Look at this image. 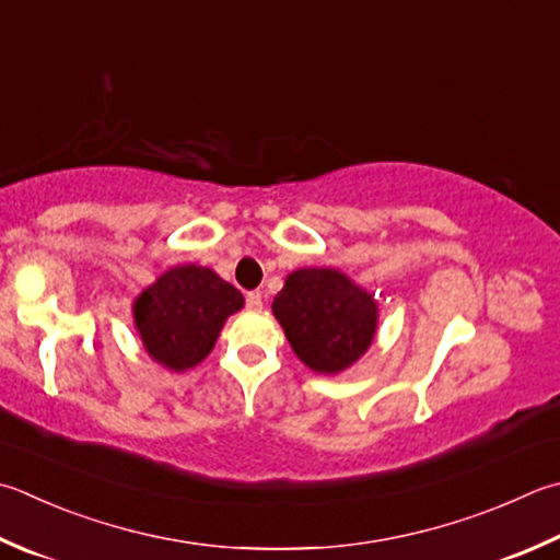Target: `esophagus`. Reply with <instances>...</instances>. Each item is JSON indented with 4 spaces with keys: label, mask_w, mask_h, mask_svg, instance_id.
Segmentation results:
<instances>
[{
    "label": "esophagus",
    "mask_w": 560,
    "mask_h": 560,
    "mask_svg": "<svg viewBox=\"0 0 560 560\" xmlns=\"http://www.w3.org/2000/svg\"><path fill=\"white\" fill-rule=\"evenodd\" d=\"M246 304L248 310H260L262 307V294L258 290H253L246 294Z\"/></svg>",
    "instance_id": "34e87169"
}]
</instances>
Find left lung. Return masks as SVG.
Wrapping results in <instances>:
<instances>
[{"mask_svg":"<svg viewBox=\"0 0 560 560\" xmlns=\"http://www.w3.org/2000/svg\"><path fill=\"white\" fill-rule=\"evenodd\" d=\"M272 314L294 355L324 375L351 368L371 348L377 329L373 294L334 268L290 272L272 300Z\"/></svg>","mask_w":560,"mask_h":560,"instance_id":"8db88e82","label":"left lung"}]
</instances>
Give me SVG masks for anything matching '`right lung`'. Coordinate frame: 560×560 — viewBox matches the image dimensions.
Segmentation results:
<instances>
[{"mask_svg": "<svg viewBox=\"0 0 560 560\" xmlns=\"http://www.w3.org/2000/svg\"><path fill=\"white\" fill-rule=\"evenodd\" d=\"M244 307V294L214 270L177 266L165 270L133 302V324L155 363L183 373L212 353L224 322Z\"/></svg>", "mask_w": 560, "mask_h": 560, "instance_id": "right-lung-1", "label": "right lung"}]
</instances>
